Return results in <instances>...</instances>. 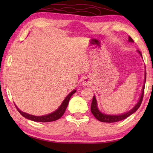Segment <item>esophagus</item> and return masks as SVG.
I'll return each mask as SVG.
<instances>
[{"mask_svg":"<svg viewBox=\"0 0 153 153\" xmlns=\"http://www.w3.org/2000/svg\"><path fill=\"white\" fill-rule=\"evenodd\" d=\"M90 79L88 78V77H85V78L83 79L82 81V85H84V86H89L90 85Z\"/></svg>","mask_w":153,"mask_h":153,"instance_id":"obj_1","label":"esophagus"}]
</instances>
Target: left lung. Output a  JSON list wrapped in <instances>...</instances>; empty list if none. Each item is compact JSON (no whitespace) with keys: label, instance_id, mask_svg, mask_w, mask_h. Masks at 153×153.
Returning <instances> with one entry per match:
<instances>
[{"label":"left lung","instance_id":"1","mask_svg":"<svg viewBox=\"0 0 153 153\" xmlns=\"http://www.w3.org/2000/svg\"><path fill=\"white\" fill-rule=\"evenodd\" d=\"M128 40H129V42H134L133 39L130 37V36H129ZM138 52L140 55V56H142L140 51H138ZM146 72H145L144 84L143 86V88H142V94L140 95V97L139 101L135 106H134V107L132 108V109H131L130 111H129L128 112H127L126 113H123V114H121V115H106V114H105V113H102L99 110H98V108L97 107V100H96L95 96H94L92 98V104H91V112L93 114V115H94L98 121H101V122L113 123V122H117V121L123 120H124V119H126L128 117H129V115H131V114L135 113L136 111L138 110V108L140 107V106L141 103L142 102V99H143L144 92V85H145V82H146Z\"/></svg>","mask_w":153,"mask_h":153}]
</instances>
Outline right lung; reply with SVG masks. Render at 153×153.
<instances>
[{
	"instance_id": "add662e5",
	"label": "right lung",
	"mask_w": 153,
	"mask_h": 153,
	"mask_svg": "<svg viewBox=\"0 0 153 153\" xmlns=\"http://www.w3.org/2000/svg\"><path fill=\"white\" fill-rule=\"evenodd\" d=\"M76 92V90H74L71 92L69 93L68 96L65 98L63 102H62L60 107L56 109L55 111H54L52 113L48 114V115H43V116H34L32 115H30V114H27L26 113L23 112V111H20L19 108L17 107V106L15 105V107L17 108V111H19V113L22 115L23 117L28 119V120H30L33 121H38V122H51V121H56L59 120V118H61L65 113V111L66 110V108L67 107V105H68V103L69 101V99L72 95H73L75 92Z\"/></svg>"
}]
</instances>
